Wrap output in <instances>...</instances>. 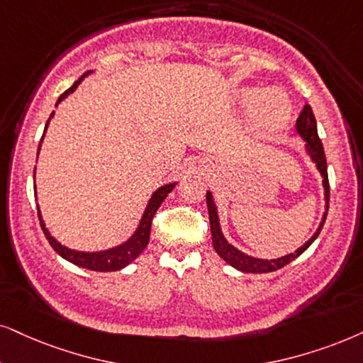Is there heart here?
<instances>
[{"label":"heart","instance_id":"1","mask_svg":"<svg viewBox=\"0 0 363 363\" xmlns=\"http://www.w3.org/2000/svg\"><path fill=\"white\" fill-rule=\"evenodd\" d=\"M246 104L253 105L256 101V117L258 123L266 130H278L290 118L291 108L288 99L278 90H266L261 94L258 89H247L242 94Z\"/></svg>","mask_w":363,"mask_h":363}]
</instances>
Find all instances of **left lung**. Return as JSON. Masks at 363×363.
Segmentation results:
<instances>
[{
	"label": "left lung",
	"mask_w": 363,
	"mask_h": 363,
	"mask_svg": "<svg viewBox=\"0 0 363 363\" xmlns=\"http://www.w3.org/2000/svg\"><path fill=\"white\" fill-rule=\"evenodd\" d=\"M296 130L298 134L301 135V139L306 142V152L310 154V157L318 167L320 174L323 177V187H325V201H327V206H325V214L322 218V223H320L318 229L313 236L310 238L308 241L305 242L303 246L298 247L295 253L281 256L278 259H258L253 258V256H247L242 253V251L238 250L233 245H229L226 241V238L223 236L221 233V226H219V218H218V209H216V204L213 201V194L208 191L206 194V204H208V211H209V223H211V236H213V246L221 258L226 261L228 264H231L233 268L240 269L242 273H272L277 272V269L283 268L288 263H291L293 259L298 258L301 253H305L308 250V246L313 242L316 238H318L320 231H322L325 219H327V213H328V203H330V184H328V172H327V157H325L323 152V145L322 140H320L318 132H316V121L313 116V110L308 104L305 105L303 110H301L300 117L296 121Z\"/></svg>",
	"instance_id": "8db88e82"
}]
</instances>
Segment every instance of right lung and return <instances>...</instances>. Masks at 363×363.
<instances>
[{
  "label": "right lung",
  "instance_id": "right-lung-1",
  "mask_svg": "<svg viewBox=\"0 0 363 363\" xmlns=\"http://www.w3.org/2000/svg\"><path fill=\"white\" fill-rule=\"evenodd\" d=\"M89 73L90 72H86L85 75H82L80 79L70 86V89L63 91V94L58 97L57 105H55V107H58V104L62 102L63 99H67L68 95L72 94V91H75L77 86L82 84V80H84L85 77L89 75ZM52 117H53V113L50 116V118H52ZM48 123H50V121L47 122V125H45V132H47ZM43 137H45V134H43ZM43 137H41V140H43ZM40 147H41V144L38 145V150H40ZM174 187H176V182L159 187V189L154 192L152 197H150L147 208H145V211H144V216H142L140 224H139V228H137V231L134 233V235H132L130 240H127L121 246L112 247V250L97 251V253H84V251L68 250V247L62 246L52 235H50L48 229L45 228V223H43V219H41L40 208H38L40 226H41V229H43L45 236H47L50 245H52L53 250L57 251V253L62 256V258H65L67 261H70V263H73V264L80 266V268L91 269V272H117V269H122L123 266L132 263V261H134L137 256H139L142 251L145 250V246H147V242H149L150 226H152V218H154L155 211L159 209V206L162 204V201L166 199L167 194L174 189ZM35 189H36V187H35ZM35 194H36V191H35Z\"/></svg>",
  "mask_w": 363,
  "mask_h": 363
}]
</instances>
